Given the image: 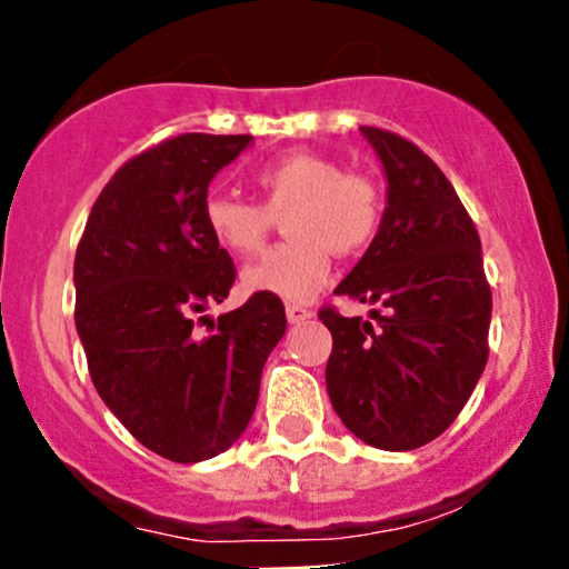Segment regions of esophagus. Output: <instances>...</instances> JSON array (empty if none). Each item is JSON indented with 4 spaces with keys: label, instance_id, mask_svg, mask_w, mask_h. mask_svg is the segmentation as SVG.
<instances>
[{
    "label": "esophagus",
    "instance_id": "34e87169",
    "mask_svg": "<svg viewBox=\"0 0 569 569\" xmlns=\"http://www.w3.org/2000/svg\"><path fill=\"white\" fill-rule=\"evenodd\" d=\"M286 318L289 323H305L307 318H312V310L305 305H286Z\"/></svg>",
    "mask_w": 569,
    "mask_h": 569
}]
</instances>
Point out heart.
Returning a JSON list of instances; mask_svg holds the SVG:
<instances>
[{"label":"heart","mask_w":569,"mask_h":569,"mask_svg":"<svg viewBox=\"0 0 569 569\" xmlns=\"http://www.w3.org/2000/svg\"><path fill=\"white\" fill-rule=\"evenodd\" d=\"M262 206L230 192L206 198L202 217L211 238L234 253L262 251L272 217H283L291 240L267 251L246 270V286L286 302H305L323 289L331 257H358L375 243L385 217L380 181L363 171H342L335 158L289 152L253 173Z\"/></svg>","instance_id":"1"}]
</instances>
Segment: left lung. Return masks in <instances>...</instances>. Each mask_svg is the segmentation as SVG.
I'll use <instances>...</instances> for the list:
<instances>
[{"label":"left lung","instance_id":"obj_1","mask_svg":"<svg viewBox=\"0 0 569 569\" xmlns=\"http://www.w3.org/2000/svg\"><path fill=\"white\" fill-rule=\"evenodd\" d=\"M388 176L380 234L337 286L377 305L375 321L318 312L335 348L331 407L369 447L407 452L433 441L471 398L489 356L481 240L441 168L417 143L361 126Z\"/></svg>","mask_w":569,"mask_h":569}]
</instances>
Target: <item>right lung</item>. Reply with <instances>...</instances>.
I'll list each match as a JSON object with an SVG mask.
<instances>
[{"mask_svg": "<svg viewBox=\"0 0 569 569\" xmlns=\"http://www.w3.org/2000/svg\"><path fill=\"white\" fill-rule=\"evenodd\" d=\"M248 143L181 133L136 154L101 189L77 246L74 323L90 380L133 439L173 462L240 439L286 331L283 302L264 291L217 321L198 318L234 283L202 217L208 184Z\"/></svg>", "mask_w": 569, "mask_h": 569, "instance_id": "right-lung-1", "label": "right lung"}]
</instances>
